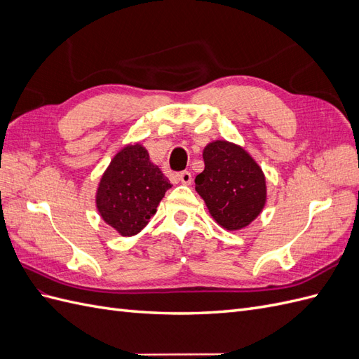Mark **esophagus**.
<instances>
[{"instance_id": "34e87169", "label": "esophagus", "mask_w": 359, "mask_h": 359, "mask_svg": "<svg viewBox=\"0 0 359 359\" xmlns=\"http://www.w3.org/2000/svg\"><path fill=\"white\" fill-rule=\"evenodd\" d=\"M180 180H181V182H182V184H186V186H190L191 181H193V178H191V173H190L189 170H184V172H181V173H180Z\"/></svg>"}]
</instances>
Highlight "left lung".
I'll use <instances>...</instances> for the list:
<instances>
[{"label":"left lung","mask_w":359,"mask_h":359,"mask_svg":"<svg viewBox=\"0 0 359 359\" xmlns=\"http://www.w3.org/2000/svg\"><path fill=\"white\" fill-rule=\"evenodd\" d=\"M202 157L205 169L194 180L199 196L223 229H244L265 208L262 168L241 145L224 139L206 145Z\"/></svg>","instance_id":"1"}]
</instances>
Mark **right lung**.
<instances>
[{
  "label": "right lung",
  "mask_w": 359,
  "mask_h": 359,
  "mask_svg": "<svg viewBox=\"0 0 359 359\" xmlns=\"http://www.w3.org/2000/svg\"><path fill=\"white\" fill-rule=\"evenodd\" d=\"M144 145L128 144L111 160L95 190V208L121 236H133L149 223L170 189Z\"/></svg>",
  "instance_id": "obj_1"
}]
</instances>
